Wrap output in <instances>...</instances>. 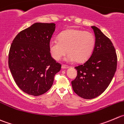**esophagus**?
Segmentation results:
<instances>
[{"label": "esophagus", "mask_w": 124, "mask_h": 124, "mask_svg": "<svg viewBox=\"0 0 124 124\" xmlns=\"http://www.w3.org/2000/svg\"><path fill=\"white\" fill-rule=\"evenodd\" d=\"M61 68H62V69H68L69 68V66L68 65H66V64H62Z\"/></svg>", "instance_id": "34e87169"}]
</instances>
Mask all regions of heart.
<instances>
[{"instance_id": "b5f03b06", "label": "heart", "mask_w": 124, "mask_h": 124, "mask_svg": "<svg viewBox=\"0 0 124 124\" xmlns=\"http://www.w3.org/2000/svg\"><path fill=\"white\" fill-rule=\"evenodd\" d=\"M95 44L94 35L89 31L78 29H68L59 35L58 39H52L49 49L52 57L56 61L66 54L68 61L75 60L82 63L91 55Z\"/></svg>"}]
</instances>
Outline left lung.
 Returning a JSON list of instances; mask_svg holds the SVG:
<instances>
[{
	"label": "left lung",
	"mask_w": 124,
	"mask_h": 124,
	"mask_svg": "<svg viewBox=\"0 0 124 124\" xmlns=\"http://www.w3.org/2000/svg\"><path fill=\"white\" fill-rule=\"evenodd\" d=\"M95 44L90 57L75 68L77 75L72 81L74 91L86 99H94L105 91L116 72L117 55L111 40L101 30L92 26Z\"/></svg>",
	"instance_id": "obj_1"
}]
</instances>
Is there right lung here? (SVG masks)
Returning a JSON list of instances; mask_svg holds the SVG:
<instances>
[{"instance_id":"1","label":"right lung","mask_w":124,"mask_h":124,"mask_svg":"<svg viewBox=\"0 0 124 124\" xmlns=\"http://www.w3.org/2000/svg\"><path fill=\"white\" fill-rule=\"evenodd\" d=\"M55 29L54 23L36 22L20 31L11 43L8 66L17 86L38 96L52 86L61 64L51 56L49 43Z\"/></svg>"}]
</instances>
